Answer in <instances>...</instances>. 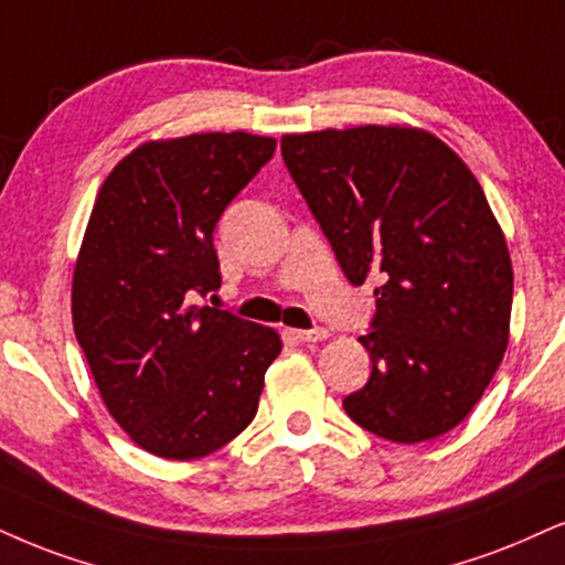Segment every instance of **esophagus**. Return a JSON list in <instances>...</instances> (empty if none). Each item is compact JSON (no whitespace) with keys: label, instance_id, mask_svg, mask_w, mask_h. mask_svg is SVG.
<instances>
[{"label":"esophagus","instance_id":"obj_1","mask_svg":"<svg viewBox=\"0 0 565 565\" xmlns=\"http://www.w3.org/2000/svg\"><path fill=\"white\" fill-rule=\"evenodd\" d=\"M288 335L301 340V343H317V340L330 338V332L324 327H311V330H288Z\"/></svg>","mask_w":565,"mask_h":565}]
</instances>
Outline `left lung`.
Here are the masks:
<instances>
[{
	"instance_id": "left-lung-1",
	"label": "left lung",
	"mask_w": 565,
	"mask_h": 565,
	"mask_svg": "<svg viewBox=\"0 0 565 565\" xmlns=\"http://www.w3.org/2000/svg\"><path fill=\"white\" fill-rule=\"evenodd\" d=\"M280 149L348 282H382L359 338L372 374L345 414L393 443L445 435L482 398L511 324V256L482 185L424 130H319Z\"/></svg>"
}]
</instances>
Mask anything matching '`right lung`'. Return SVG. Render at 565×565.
<instances>
[{"mask_svg":"<svg viewBox=\"0 0 565 565\" xmlns=\"http://www.w3.org/2000/svg\"><path fill=\"white\" fill-rule=\"evenodd\" d=\"M275 138L143 143L104 180L73 277V327L104 403L159 458L220 450L259 408L280 335L196 306L222 282L214 227L275 154Z\"/></svg>","mask_w":565,"mask_h":565,"instance_id":"obj_1","label":"right lung"}]
</instances>
